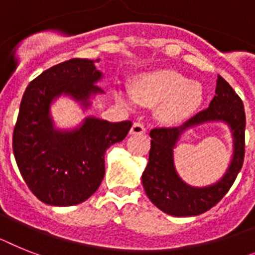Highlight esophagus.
Instances as JSON below:
<instances>
[{
    "instance_id": "34e87169",
    "label": "esophagus",
    "mask_w": 255,
    "mask_h": 255,
    "mask_svg": "<svg viewBox=\"0 0 255 255\" xmlns=\"http://www.w3.org/2000/svg\"><path fill=\"white\" fill-rule=\"evenodd\" d=\"M145 132H146V128H145L144 124L140 123V122H136V123H133V126H132V128H131L132 134H144Z\"/></svg>"
}]
</instances>
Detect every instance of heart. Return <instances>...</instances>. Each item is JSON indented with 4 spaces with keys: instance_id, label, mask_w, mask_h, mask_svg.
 Returning a JSON list of instances; mask_svg holds the SVG:
<instances>
[{
    "instance_id": "b5f03b06",
    "label": "heart",
    "mask_w": 255,
    "mask_h": 255,
    "mask_svg": "<svg viewBox=\"0 0 255 255\" xmlns=\"http://www.w3.org/2000/svg\"><path fill=\"white\" fill-rule=\"evenodd\" d=\"M133 96L141 104H159L157 114L166 123H177L192 115L204 97L202 85L180 72L160 68L140 75L133 85Z\"/></svg>"
}]
</instances>
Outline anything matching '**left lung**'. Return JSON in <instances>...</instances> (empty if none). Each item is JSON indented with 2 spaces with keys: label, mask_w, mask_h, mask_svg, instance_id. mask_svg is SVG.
Returning a JSON list of instances; mask_svg holds the SVG:
<instances>
[{
  "label": "left lung",
  "mask_w": 255,
  "mask_h": 255,
  "mask_svg": "<svg viewBox=\"0 0 255 255\" xmlns=\"http://www.w3.org/2000/svg\"><path fill=\"white\" fill-rule=\"evenodd\" d=\"M209 120H223L233 129L235 138L233 162L219 183L206 188L189 187L176 174L172 149L187 128ZM245 122L247 118L241 98L218 75L215 96L209 108L198 111L179 126L155 127L150 131L149 162L142 174V185L149 200L163 213L174 217H194L215 206L232 187L243 167L245 155Z\"/></svg>",
  "instance_id": "obj_1"
}]
</instances>
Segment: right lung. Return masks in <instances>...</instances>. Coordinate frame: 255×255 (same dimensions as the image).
<instances>
[{"mask_svg": "<svg viewBox=\"0 0 255 255\" xmlns=\"http://www.w3.org/2000/svg\"><path fill=\"white\" fill-rule=\"evenodd\" d=\"M100 59L72 58L45 70L23 95L12 133V150L29 190L44 204L72 206L88 200L105 176V151L121 142L132 122L110 123L88 118L80 129L58 132L53 128L49 108L62 93L84 102L102 92L95 83L101 72Z\"/></svg>", "mask_w": 255, "mask_h": 255, "instance_id": "1", "label": "right lung"}]
</instances>
